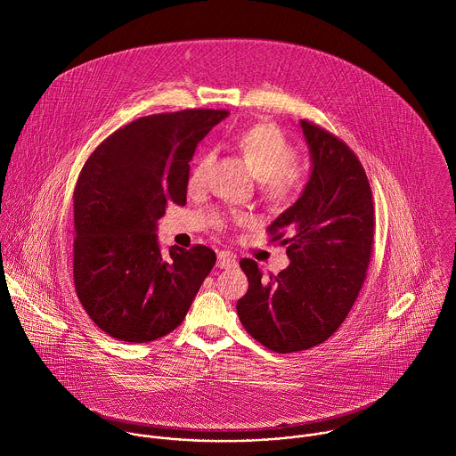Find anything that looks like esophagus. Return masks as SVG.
Here are the masks:
<instances>
[{
	"mask_svg": "<svg viewBox=\"0 0 456 456\" xmlns=\"http://www.w3.org/2000/svg\"><path fill=\"white\" fill-rule=\"evenodd\" d=\"M236 265H238V261H236V257L232 254L218 252V256H216V266L218 268H234Z\"/></svg>",
	"mask_w": 456,
	"mask_h": 456,
	"instance_id": "34e87169",
	"label": "esophagus"
}]
</instances>
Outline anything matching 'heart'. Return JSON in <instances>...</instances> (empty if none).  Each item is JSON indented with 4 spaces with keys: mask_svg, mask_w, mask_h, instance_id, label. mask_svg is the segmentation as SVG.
I'll use <instances>...</instances> for the list:
<instances>
[{
    "mask_svg": "<svg viewBox=\"0 0 456 456\" xmlns=\"http://www.w3.org/2000/svg\"><path fill=\"white\" fill-rule=\"evenodd\" d=\"M236 147L245 161L250 165L254 175L261 181L263 190L275 199H289L300 191L305 181V172L295 165L297 152L286 136L272 124H257L245 129ZM215 161V152L206 151L190 172V190H200L206 183L208 170ZM238 222H248V216L238 215ZM218 225H224L222 218H216Z\"/></svg>",
    "mask_w": 456,
    "mask_h": 456,
    "instance_id": "obj_1",
    "label": "heart"
}]
</instances>
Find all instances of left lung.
Returning a JSON list of instances; mask_svg holds the SVG:
<instances>
[{
  "instance_id": "left-lung-1",
  "label": "left lung",
  "mask_w": 456,
  "mask_h": 456,
  "mask_svg": "<svg viewBox=\"0 0 456 456\" xmlns=\"http://www.w3.org/2000/svg\"><path fill=\"white\" fill-rule=\"evenodd\" d=\"M300 129L311 156L309 179L268 227L273 240L288 245L291 263L268 282H261L256 261L240 263L248 279L236 305L240 322L279 354L318 346L341 327L364 284L375 227L371 188L357 156L307 120Z\"/></svg>"
}]
</instances>
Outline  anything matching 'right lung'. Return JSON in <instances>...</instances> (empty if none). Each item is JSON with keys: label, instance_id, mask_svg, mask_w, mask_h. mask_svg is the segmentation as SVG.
I'll return each instance as SVG.
<instances>
[{"label": "right lung", "instance_id": "obj_1", "mask_svg": "<svg viewBox=\"0 0 456 456\" xmlns=\"http://www.w3.org/2000/svg\"><path fill=\"white\" fill-rule=\"evenodd\" d=\"M225 110L142 117L110 134L86 159L74 190V286L90 320L126 343L179 327L215 266L211 248H168L158 220L184 206L190 161Z\"/></svg>", "mask_w": 456, "mask_h": 456}]
</instances>
